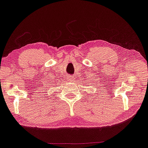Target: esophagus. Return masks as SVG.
Returning <instances> with one entry per match:
<instances>
[{"mask_svg":"<svg viewBox=\"0 0 148 148\" xmlns=\"http://www.w3.org/2000/svg\"><path fill=\"white\" fill-rule=\"evenodd\" d=\"M67 80L69 82H73L74 80V76H68Z\"/></svg>","mask_w":148,"mask_h":148,"instance_id":"obj_1","label":"esophagus"}]
</instances>
